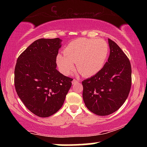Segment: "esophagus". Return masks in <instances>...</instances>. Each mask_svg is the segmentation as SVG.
<instances>
[{
  "label": "esophagus",
  "mask_w": 147,
  "mask_h": 147,
  "mask_svg": "<svg viewBox=\"0 0 147 147\" xmlns=\"http://www.w3.org/2000/svg\"><path fill=\"white\" fill-rule=\"evenodd\" d=\"M79 82H80V81H79V80H77V79H74L73 80H72V84H77V83H79Z\"/></svg>",
  "instance_id": "34e87169"
}]
</instances>
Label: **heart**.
Instances as JSON below:
<instances>
[{"label":"heart","mask_w":147,"mask_h":147,"mask_svg":"<svg viewBox=\"0 0 147 147\" xmlns=\"http://www.w3.org/2000/svg\"><path fill=\"white\" fill-rule=\"evenodd\" d=\"M109 53V46L105 41L96 38H80L68 43L63 55H58L57 63L64 75L73 71L76 63L77 70L84 76H92L104 66Z\"/></svg>","instance_id":"1"}]
</instances>
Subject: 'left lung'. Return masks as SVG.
I'll return each mask as SVG.
<instances>
[{
  "label": "left lung",
  "instance_id": "8db88e82",
  "mask_svg": "<svg viewBox=\"0 0 147 147\" xmlns=\"http://www.w3.org/2000/svg\"><path fill=\"white\" fill-rule=\"evenodd\" d=\"M110 55L104 67L82 82L83 99L89 111L109 115L124 104L131 87L130 61L116 43L109 38Z\"/></svg>",
  "mask_w": 147,
  "mask_h": 147
}]
</instances>
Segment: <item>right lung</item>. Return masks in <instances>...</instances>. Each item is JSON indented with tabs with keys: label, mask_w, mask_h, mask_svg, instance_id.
<instances>
[{
	"label": "right lung",
	"mask_w": 147,
	"mask_h": 147,
	"mask_svg": "<svg viewBox=\"0 0 147 147\" xmlns=\"http://www.w3.org/2000/svg\"><path fill=\"white\" fill-rule=\"evenodd\" d=\"M61 40L39 38L18 57L14 70L17 95L27 109L41 117L57 113L72 86L70 77L57 70Z\"/></svg>",
	"instance_id": "obj_1"
}]
</instances>
